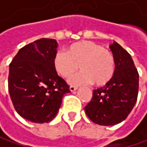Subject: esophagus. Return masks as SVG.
I'll list each match as a JSON object with an SVG mask.
<instances>
[{
	"mask_svg": "<svg viewBox=\"0 0 147 147\" xmlns=\"http://www.w3.org/2000/svg\"><path fill=\"white\" fill-rule=\"evenodd\" d=\"M77 89H78V86H69L70 92H75Z\"/></svg>",
	"mask_w": 147,
	"mask_h": 147,
	"instance_id": "34e87169",
	"label": "esophagus"
}]
</instances>
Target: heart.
<instances>
[{
  "label": "heart",
  "mask_w": 147,
  "mask_h": 147,
  "mask_svg": "<svg viewBox=\"0 0 147 147\" xmlns=\"http://www.w3.org/2000/svg\"><path fill=\"white\" fill-rule=\"evenodd\" d=\"M54 67L59 75L69 78L80 68L82 71L73 76V84L93 83L103 86L115 72V58L110 51L92 41H82L69 47L68 52L59 50L54 57Z\"/></svg>",
  "instance_id": "heart-1"
}]
</instances>
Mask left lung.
<instances>
[{"label":"left lung","mask_w":147,"mask_h":147,"mask_svg":"<svg viewBox=\"0 0 147 147\" xmlns=\"http://www.w3.org/2000/svg\"><path fill=\"white\" fill-rule=\"evenodd\" d=\"M115 58V72L103 87L93 90L86 106V114L94 123L112 126L124 121L136 104L138 93V73L125 49L113 42L109 46Z\"/></svg>","instance_id":"8db88e82"}]
</instances>
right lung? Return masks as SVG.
<instances>
[{
  "label": "right lung",
  "mask_w": 147,
  "mask_h": 147,
  "mask_svg": "<svg viewBox=\"0 0 147 147\" xmlns=\"http://www.w3.org/2000/svg\"><path fill=\"white\" fill-rule=\"evenodd\" d=\"M57 47L55 39H38L22 47L9 64L10 99L18 115L30 122H51L70 92L54 67Z\"/></svg>",
  "instance_id": "obj_1"
}]
</instances>
